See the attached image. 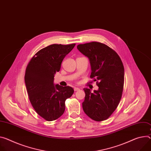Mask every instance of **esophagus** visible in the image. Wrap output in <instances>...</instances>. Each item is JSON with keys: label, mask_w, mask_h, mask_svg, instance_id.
Masks as SVG:
<instances>
[{"label": "esophagus", "mask_w": 151, "mask_h": 151, "mask_svg": "<svg viewBox=\"0 0 151 151\" xmlns=\"http://www.w3.org/2000/svg\"><path fill=\"white\" fill-rule=\"evenodd\" d=\"M80 89L79 88H77V87H75L74 88V91H78V90H79Z\"/></svg>", "instance_id": "34e87169"}]
</instances>
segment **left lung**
I'll return each mask as SVG.
<instances>
[{
    "label": "left lung",
    "mask_w": 151,
    "mask_h": 151,
    "mask_svg": "<svg viewBox=\"0 0 151 151\" xmlns=\"http://www.w3.org/2000/svg\"><path fill=\"white\" fill-rule=\"evenodd\" d=\"M90 62V78L96 81L98 90L86 93L83 110L91 119L101 122L111 116L117 108L124 85V67L119 55L107 45L93 42L77 46Z\"/></svg>",
    "instance_id": "1"
}]
</instances>
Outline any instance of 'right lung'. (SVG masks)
Masks as SVG:
<instances>
[{
  "instance_id": "add662e5",
  "label": "right lung",
  "mask_w": 151,
  "mask_h": 151,
  "mask_svg": "<svg viewBox=\"0 0 151 151\" xmlns=\"http://www.w3.org/2000/svg\"><path fill=\"white\" fill-rule=\"evenodd\" d=\"M75 46L49 45L37 52L27 65L24 81L29 101L36 113L47 121L63 114L65 101L74 93L71 87L54 86L53 79L63 59Z\"/></svg>"
}]
</instances>
